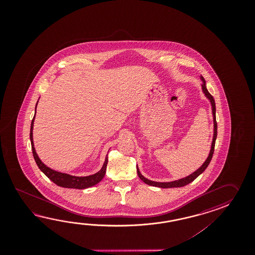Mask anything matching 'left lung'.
I'll list each match as a JSON object with an SVG mask.
<instances>
[{
  "label": "left lung",
  "instance_id": "obj_1",
  "mask_svg": "<svg viewBox=\"0 0 255 255\" xmlns=\"http://www.w3.org/2000/svg\"><path fill=\"white\" fill-rule=\"evenodd\" d=\"M201 81H202V85H201V88H202V92L205 95L210 103L212 105V116H213V137H212V146H211V150L210 153L207 157L206 160L203 162V164L201 165L200 168L198 169H196L194 172L190 174L189 176L184 177V178H181V179H176V180H172V181H168V182H157V181H153L150 179H146L145 178L139 171V168L136 165V172L137 175L139 177V179L141 180H143L146 184L150 185V186H154V187H158V188H163V189H168V188H179V187H183L186 185L189 184L190 182H192L194 179L199 177L205 169L207 167L209 166V164L212 160V155H213V152H214V146H215V141L217 138V122H216V106H215V101H214V98L212 97V95L209 93L208 89L206 87V81L205 79L203 78V76H200Z\"/></svg>",
  "mask_w": 255,
  "mask_h": 255
}]
</instances>
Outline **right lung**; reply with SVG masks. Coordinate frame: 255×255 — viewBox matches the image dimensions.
Wrapping results in <instances>:
<instances>
[{
  "label": "right lung",
  "mask_w": 255,
  "mask_h": 255,
  "mask_svg": "<svg viewBox=\"0 0 255 255\" xmlns=\"http://www.w3.org/2000/svg\"><path fill=\"white\" fill-rule=\"evenodd\" d=\"M37 104H38V101H37L36 106H35V112H36ZM34 119H35V114L33 116V119L32 120V123H31V129H30V140H31V144H32L33 157H34V160L37 164L38 168H40V170L47 178H49L54 183L58 185L60 187L68 188V189H78V190H83V189H87L89 187L95 186L103 179L105 174H106L108 160H109L108 155L105 158V162H104L101 169L97 173L86 176V177H78V176H73L70 174L63 173V172H60V171H56L53 168H49L45 164H43L42 160L39 158L38 155L35 151L34 145H33V129Z\"/></svg>",
  "instance_id": "1"
}]
</instances>
